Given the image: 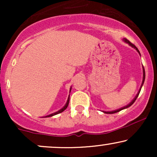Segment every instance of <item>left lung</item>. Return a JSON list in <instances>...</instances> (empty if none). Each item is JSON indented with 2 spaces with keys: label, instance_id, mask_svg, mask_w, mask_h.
Here are the masks:
<instances>
[{
  "label": "left lung",
  "instance_id": "1",
  "mask_svg": "<svg viewBox=\"0 0 157 157\" xmlns=\"http://www.w3.org/2000/svg\"><path fill=\"white\" fill-rule=\"evenodd\" d=\"M123 41H124V42H125V43H126V44H128L129 46H131V47H132V48H135V49H136V51H137V52H138L139 54H140V51H139V50H138V48H136V46H135L134 44H131V43L130 42V41L128 40H127V39H126V38H123ZM142 72H143V77H142V82L141 86H140V90H139V91H138V92H137V94H136V96H135L134 98L132 100H131V102H130V103H128V104L127 105L124 106V107H122V108H120V109H117V110H114V111H102V112H103V113H109V114H111V113H114L119 112V111H122V110H123V109H128V108H129V107H130L131 105H132L133 104H134V102H135V100H136V98H137V97H138V96H139V94H140V91H141V89H142V86H143V84H144V82H145V68H144V66H142Z\"/></svg>",
  "mask_w": 157,
  "mask_h": 157
}]
</instances>
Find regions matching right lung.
<instances>
[{
  "label": "right lung",
  "instance_id": "add662e5",
  "mask_svg": "<svg viewBox=\"0 0 157 157\" xmlns=\"http://www.w3.org/2000/svg\"><path fill=\"white\" fill-rule=\"evenodd\" d=\"M71 88H70L69 93L71 92ZM69 98H70V94L68 95V97L67 102H66V103L65 104V105L63 106V107L62 108V109L59 110V111H56V112H55V113H51V114H48V115H47V116L44 117H50L55 116V115H56V114H58V113H61V112H63V111H65V110H66V109H67V107H68V103H69Z\"/></svg>",
  "mask_w": 157,
  "mask_h": 157
}]
</instances>
